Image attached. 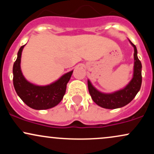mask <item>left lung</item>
<instances>
[{"label":"left lung","instance_id":"8db88e82","mask_svg":"<svg viewBox=\"0 0 154 154\" xmlns=\"http://www.w3.org/2000/svg\"><path fill=\"white\" fill-rule=\"evenodd\" d=\"M134 48L133 75L130 82L122 89L110 93H102L97 90L88 79V91L92 99L99 106L108 109H114L126 106L131 102L140 89L142 84V64L137 57L136 46L129 40Z\"/></svg>","mask_w":154,"mask_h":154}]
</instances>
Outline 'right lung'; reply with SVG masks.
<instances>
[{
	"label": "right lung",
	"mask_w": 154,
	"mask_h": 154,
	"mask_svg": "<svg viewBox=\"0 0 154 154\" xmlns=\"http://www.w3.org/2000/svg\"><path fill=\"white\" fill-rule=\"evenodd\" d=\"M24 45L19 48L17 59L13 66L14 87L17 95L29 107L36 110H45L57 106L66 93V85L73 70L61 76L47 85H38L26 79L21 69V58Z\"/></svg>",
	"instance_id": "right-lung-1"
}]
</instances>
